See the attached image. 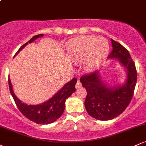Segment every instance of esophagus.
I'll list each match as a JSON object with an SVG mask.
<instances>
[{
    "mask_svg": "<svg viewBox=\"0 0 146 146\" xmlns=\"http://www.w3.org/2000/svg\"><path fill=\"white\" fill-rule=\"evenodd\" d=\"M82 86V85L81 82H80L78 80V81L77 82L76 84H75V88H81Z\"/></svg>",
    "mask_w": 146,
    "mask_h": 146,
    "instance_id": "34e87169",
    "label": "esophagus"
}]
</instances>
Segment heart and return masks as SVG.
<instances>
[{
  "instance_id": "b5f03b06",
  "label": "heart",
  "mask_w": 146,
  "mask_h": 146,
  "mask_svg": "<svg viewBox=\"0 0 146 146\" xmlns=\"http://www.w3.org/2000/svg\"><path fill=\"white\" fill-rule=\"evenodd\" d=\"M68 49L73 60L82 61L88 58V68H93L106 56L109 45L104 38L82 36L73 40Z\"/></svg>"
}]
</instances>
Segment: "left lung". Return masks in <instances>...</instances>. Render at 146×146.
<instances>
[{"label": "left lung", "mask_w": 146, "mask_h": 146, "mask_svg": "<svg viewBox=\"0 0 146 146\" xmlns=\"http://www.w3.org/2000/svg\"><path fill=\"white\" fill-rule=\"evenodd\" d=\"M113 51L109 58H116L126 68L128 77L125 84L108 87L102 82L98 71L83 75L80 82L86 88L84 105L86 111L93 118L102 121L110 120L121 114L133 97L137 80L135 64L128 50L120 43L111 39Z\"/></svg>", "instance_id": "1"}]
</instances>
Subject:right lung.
Returning <instances> with one entry per match:
<instances>
[{
    "label": "right lung",
    "mask_w": 146,
    "mask_h": 146,
    "mask_svg": "<svg viewBox=\"0 0 146 146\" xmlns=\"http://www.w3.org/2000/svg\"><path fill=\"white\" fill-rule=\"evenodd\" d=\"M43 34H38L33 36L30 40L24 44L18 49L15 54L17 55L28 43H31L39 37H42ZM10 93L12 95L16 106L25 117L31 121L38 124H49L56 121L62 115L65 108V101L72 93L75 91V85L77 82V78H73L70 82L66 83L62 89H60L53 98L39 105H27L22 103L20 100L16 98L12 89L9 76L8 78Z\"/></svg>",
    "instance_id": "1"
}]
</instances>
